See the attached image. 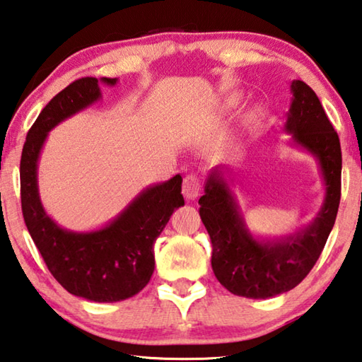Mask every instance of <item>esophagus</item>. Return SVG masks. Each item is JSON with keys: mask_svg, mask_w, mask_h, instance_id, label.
<instances>
[{"mask_svg": "<svg viewBox=\"0 0 362 362\" xmlns=\"http://www.w3.org/2000/svg\"><path fill=\"white\" fill-rule=\"evenodd\" d=\"M200 189H202V184H200L199 176L187 175L186 178H184V181H182V194L187 200H195L197 197L200 195Z\"/></svg>", "mask_w": 362, "mask_h": 362, "instance_id": "34e87169", "label": "esophagus"}]
</instances>
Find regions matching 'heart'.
<instances>
[{
  "instance_id": "1",
  "label": "heart",
  "mask_w": 362,
  "mask_h": 362,
  "mask_svg": "<svg viewBox=\"0 0 362 362\" xmlns=\"http://www.w3.org/2000/svg\"><path fill=\"white\" fill-rule=\"evenodd\" d=\"M236 104V99H227V105H235Z\"/></svg>"
}]
</instances>
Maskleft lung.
<instances>
[{
  "instance_id": "1",
  "label": "left lung",
  "mask_w": 362,
  "mask_h": 362,
  "mask_svg": "<svg viewBox=\"0 0 362 362\" xmlns=\"http://www.w3.org/2000/svg\"><path fill=\"white\" fill-rule=\"evenodd\" d=\"M290 91L293 98L284 131L291 135V145L317 159L325 181V202L315 219L293 233L254 236L230 189L231 168L227 165L211 170L199 200L202 222L213 244L214 276L238 296L266 299L295 288L317 263L336 222L342 175L339 135L309 85L293 80Z\"/></svg>"
}]
</instances>
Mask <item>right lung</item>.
<instances>
[{
	"instance_id": "1",
	"label": "right lung",
	"mask_w": 362,
	"mask_h": 362,
	"mask_svg": "<svg viewBox=\"0 0 362 362\" xmlns=\"http://www.w3.org/2000/svg\"><path fill=\"white\" fill-rule=\"evenodd\" d=\"M118 78L75 80L44 107L34 121L20 160L23 219L53 277L71 293L94 303H117L146 287L154 271V243L170 216L184 204L181 175L143 189L102 228L66 230L45 213L39 197L37 162L47 135L61 121L102 98L99 83Z\"/></svg>"
}]
</instances>
